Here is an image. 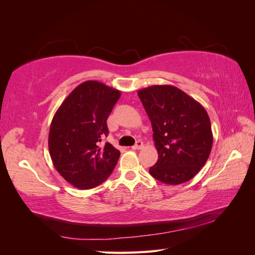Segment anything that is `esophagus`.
I'll list each match as a JSON object with an SVG mask.
<instances>
[{"label": "esophagus", "mask_w": 255, "mask_h": 255, "mask_svg": "<svg viewBox=\"0 0 255 255\" xmlns=\"http://www.w3.org/2000/svg\"><path fill=\"white\" fill-rule=\"evenodd\" d=\"M142 148H143V142L141 140L136 141V143L132 146V149H134V150H139V149H142Z\"/></svg>", "instance_id": "obj_1"}]
</instances>
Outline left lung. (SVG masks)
Listing matches in <instances>:
<instances>
[{
    "label": "left lung",
    "mask_w": 255,
    "mask_h": 255,
    "mask_svg": "<svg viewBox=\"0 0 255 255\" xmlns=\"http://www.w3.org/2000/svg\"><path fill=\"white\" fill-rule=\"evenodd\" d=\"M137 94L150 118L158 153L150 174L169 185L188 182L205 165L212 150L211 120L205 109L171 85H154Z\"/></svg>",
    "instance_id": "obj_1"
}]
</instances>
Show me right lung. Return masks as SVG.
Here are the masks:
<instances>
[{"label": "right lung", "instance_id": "add662e5", "mask_svg": "<svg viewBox=\"0 0 255 255\" xmlns=\"http://www.w3.org/2000/svg\"><path fill=\"white\" fill-rule=\"evenodd\" d=\"M121 92L97 81L74 88L51 122L49 151L58 173L79 189L102 184L117 165L120 152L110 142L106 120Z\"/></svg>", "mask_w": 255, "mask_h": 255}]
</instances>
